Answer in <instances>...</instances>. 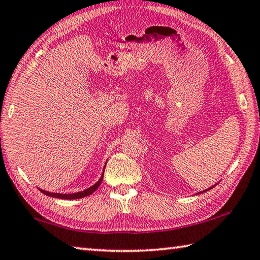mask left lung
<instances>
[{"mask_svg": "<svg viewBox=\"0 0 260 260\" xmlns=\"http://www.w3.org/2000/svg\"><path fill=\"white\" fill-rule=\"evenodd\" d=\"M212 187H215V185H214V186H211V187H209V188H207V190H205L204 192H206V191H208V190H210V188H212Z\"/></svg>", "mask_w": 260, "mask_h": 260, "instance_id": "1", "label": "left lung"}]
</instances>
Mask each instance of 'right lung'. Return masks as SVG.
<instances>
[{
	"label": "right lung",
	"mask_w": 260,
	"mask_h": 260,
	"mask_svg": "<svg viewBox=\"0 0 260 260\" xmlns=\"http://www.w3.org/2000/svg\"><path fill=\"white\" fill-rule=\"evenodd\" d=\"M103 171H105V169H103ZM102 179H103V174H102V176L100 177V179H99V181L95 184H94V185H92L91 187H88V188H86V190L81 191V192L70 193V194H63V193H52V192H49V191L41 190V188H40V191L42 193H44L45 196H49V197H52V198H59V199H66V200L81 199V198H84V197H87L89 194H92V193L95 191L99 186H100Z\"/></svg>",
	"instance_id": "add662e5"
}]
</instances>
